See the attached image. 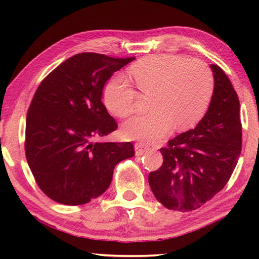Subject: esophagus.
<instances>
[{"instance_id":"34e87169","label":"esophagus","mask_w":259,"mask_h":259,"mask_svg":"<svg viewBox=\"0 0 259 259\" xmlns=\"http://www.w3.org/2000/svg\"><path fill=\"white\" fill-rule=\"evenodd\" d=\"M150 146L145 145L143 143H136L135 144V151H136V155H143L144 153H146L147 151H150Z\"/></svg>"}]
</instances>
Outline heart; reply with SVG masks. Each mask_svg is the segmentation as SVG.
Returning <instances> with one entry per match:
<instances>
[{
  "label": "heart",
  "mask_w": 259,
  "mask_h": 259,
  "mask_svg": "<svg viewBox=\"0 0 259 259\" xmlns=\"http://www.w3.org/2000/svg\"><path fill=\"white\" fill-rule=\"evenodd\" d=\"M129 73L140 93L152 95L153 108L125 122L122 133L129 139L154 143L172 124L177 130L186 129L203 116L211 102L213 74L202 61L171 55L151 56L131 65ZM138 98V91L123 75L114 76L105 88V105L119 117L131 115Z\"/></svg>",
  "instance_id": "b5f03b06"
}]
</instances>
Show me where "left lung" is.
<instances>
[{
  "instance_id": "8db88e82",
  "label": "left lung",
  "mask_w": 259,
  "mask_h": 259,
  "mask_svg": "<svg viewBox=\"0 0 259 259\" xmlns=\"http://www.w3.org/2000/svg\"><path fill=\"white\" fill-rule=\"evenodd\" d=\"M214 89L194 129L161 147L163 163L148 175L153 194L166 209L193 210L222 191L233 174L242 146L240 103L223 69L211 65Z\"/></svg>"
}]
</instances>
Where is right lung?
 I'll use <instances>...</instances> for the list:
<instances>
[{
    "label": "right lung",
    "instance_id": "add662e5",
    "mask_svg": "<svg viewBox=\"0 0 259 259\" xmlns=\"http://www.w3.org/2000/svg\"><path fill=\"white\" fill-rule=\"evenodd\" d=\"M134 59L82 52L48 74L35 91L25 154L48 198L66 205L90 202L107 190L115 165L135 155L130 142H95L117 128L102 102L104 84Z\"/></svg>",
    "mask_w": 259,
    "mask_h": 259
}]
</instances>
